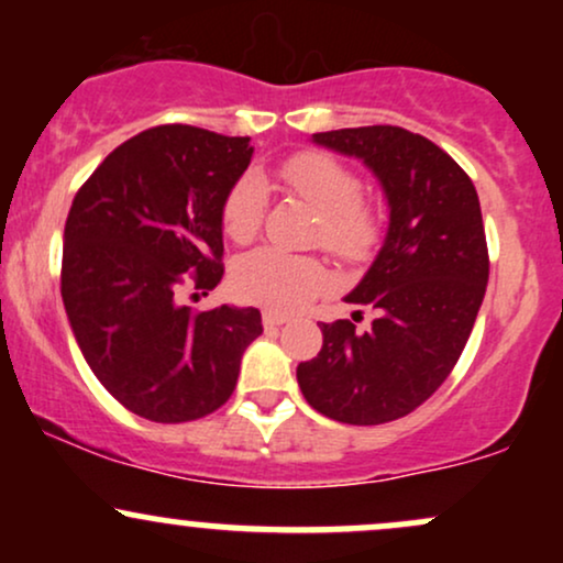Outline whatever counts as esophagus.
<instances>
[{"label": "esophagus", "instance_id": "1", "mask_svg": "<svg viewBox=\"0 0 563 563\" xmlns=\"http://www.w3.org/2000/svg\"><path fill=\"white\" fill-rule=\"evenodd\" d=\"M262 322H264V328H280V325H286V322H288V314L275 312V309H264Z\"/></svg>", "mask_w": 563, "mask_h": 563}]
</instances>
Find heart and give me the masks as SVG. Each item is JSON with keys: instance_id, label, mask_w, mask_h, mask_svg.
Returning <instances> with one entry per match:
<instances>
[{"instance_id": "1", "label": "heart", "mask_w": 563, "mask_h": 563, "mask_svg": "<svg viewBox=\"0 0 563 563\" xmlns=\"http://www.w3.org/2000/svg\"><path fill=\"white\" fill-rule=\"evenodd\" d=\"M296 196L322 217L320 241L341 260H360L378 238V219L360 203L363 185L344 164L325 153H296L280 169ZM267 209V183L245 174L232 185L222 206V228L235 243L254 241ZM232 288L243 301L262 303L275 312L299 309L328 288V269L314 256H296L277 249L245 254L232 269Z\"/></svg>"}]
</instances>
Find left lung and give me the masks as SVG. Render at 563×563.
<instances>
[{
	"instance_id": "left-lung-1",
	"label": "left lung",
	"mask_w": 563,
	"mask_h": 563,
	"mask_svg": "<svg viewBox=\"0 0 563 563\" xmlns=\"http://www.w3.org/2000/svg\"><path fill=\"white\" fill-rule=\"evenodd\" d=\"M312 142L373 172L389 228L363 280L344 296L373 309L371 328L322 322L318 357L296 367L299 389L339 423L397 421L444 384L479 314L489 277L479 196L442 147L407 129H335Z\"/></svg>"
}]
</instances>
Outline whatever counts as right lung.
Instances as JSON below:
<instances>
[{"label":"right lung","instance_id":"right-lung-1","mask_svg":"<svg viewBox=\"0 0 563 563\" xmlns=\"http://www.w3.org/2000/svg\"><path fill=\"white\" fill-rule=\"evenodd\" d=\"M249 137L169 124L140 132L76 192L60 294L84 360L134 416L185 423L230 399L254 307L192 312L179 288L222 280V206L249 169Z\"/></svg>","mask_w":563,"mask_h":563}]
</instances>
